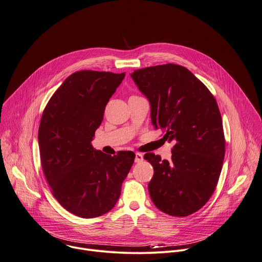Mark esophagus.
I'll use <instances>...</instances> for the list:
<instances>
[{"label":"esophagus","instance_id":"obj_1","mask_svg":"<svg viewBox=\"0 0 262 262\" xmlns=\"http://www.w3.org/2000/svg\"><path fill=\"white\" fill-rule=\"evenodd\" d=\"M143 160V154L142 153H136V157H135V161L136 162H140Z\"/></svg>","mask_w":262,"mask_h":262}]
</instances>
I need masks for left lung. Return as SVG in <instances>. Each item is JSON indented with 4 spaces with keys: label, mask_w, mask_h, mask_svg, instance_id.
I'll list each match as a JSON object with an SVG mask.
<instances>
[{
    "label": "left lung",
    "mask_w": 262,
    "mask_h": 262,
    "mask_svg": "<svg viewBox=\"0 0 262 262\" xmlns=\"http://www.w3.org/2000/svg\"><path fill=\"white\" fill-rule=\"evenodd\" d=\"M130 77L148 99L151 122L173 142L171 159L146 153L154 168L148 190L170 216L199 211L212 196L222 169L225 141L217 102L188 69L173 63L136 70Z\"/></svg>",
    "instance_id": "1"
}]
</instances>
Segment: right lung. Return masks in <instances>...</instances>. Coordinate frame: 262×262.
Segmentation results:
<instances>
[{
	"mask_svg": "<svg viewBox=\"0 0 262 262\" xmlns=\"http://www.w3.org/2000/svg\"><path fill=\"white\" fill-rule=\"evenodd\" d=\"M125 73L80 71L70 75L44 109L38 133L41 164L57 202L81 218L116 205L135 153L111 156L94 149L107 103Z\"/></svg>",
	"mask_w": 262,
	"mask_h": 262,
	"instance_id": "add662e5",
	"label": "right lung"
}]
</instances>
